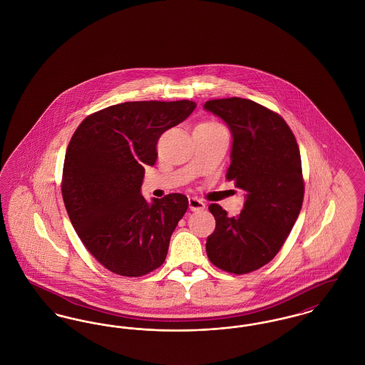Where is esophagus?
Listing matches in <instances>:
<instances>
[{"instance_id":"1","label":"esophagus","mask_w":365,"mask_h":365,"mask_svg":"<svg viewBox=\"0 0 365 365\" xmlns=\"http://www.w3.org/2000/svg\"><path fill=\"white\" fill-rule=\"evenodd\" d=\"M188 203H190V209L192 211L205 210L206 209V205L203 200L197 199V197H190L188 199Z\"/></svg>"}]
</instances>
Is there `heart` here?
Here are the masks:
<instances>
[{"mask_svg":"<svg viewBox=\"0 0 365 365\" xmlns=\"http://www.w3.org/2000/svg\"><path fill=\"white\" fill-rule=\"evenodd\" d=\"M197 126H199V128H203V129H211V130H214V129H224L222 125H220V123H217V122H214V120L202 122V123H199Z\"/></svg>","mask_w":365,"mask_h":365,"instance_id":"1","label":"heart"}]
</instances>
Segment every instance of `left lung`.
I'll return each mask as SVG.
<instances>
[{"mask_svg": "<svg viewBox=\"0 0 365 365\" xmlns=\"http://www.w3.org/2000/svg\"><path fill=\"white\" fill-rule=\"evenodd\" d=\"M205 110L220 116L233 137L227 178L246 192L243 210L228 217L211 203L215 230L207 237L211 264L233 274L267 265L284 245L304 202L301 154L286 120L247 98H215Z\"/></svg>", "mask_w": 365, "mask_h": 365, "instance_id": "1", "label": "left lung"}]
</instances>
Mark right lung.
Instances as JSON below:
<instances>
[{
	"instance_id": "obj_1",
	"label": "right lung",
	"mask_w": 365,
	"mask_h": 365,
	"mask_svg": "<svg viewBox=\"0 0 365 365\" xmlns=\"http://www.w3.org/2000/svg\"><path fill=\"white\" fill-rule=\"evenodd\" d=\"M196 104L126 101L86 116L66 151L61 195L81 242L113 273L140 277L159 268L188 197H143L145 166H154L162 133L191 115Z\"/></svg>"
}]
</instances>
